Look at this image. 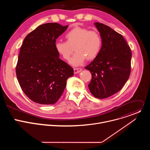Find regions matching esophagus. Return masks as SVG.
<instances>
[{
	"label": "esophagus",
	"mask_w": 150,
	"mask_h": 150,
	"mask_svg": "<svg viewBox=\"0 0 150 150\" xmlns=\"http://www.w3.org/2000/svg\"><path fill=\"white\" fill-rule=\"evenodd\" d=\"M82 70V69L81 68H74V74H78V73H79L80 72H81Z\"/></svg>",
	"instance_id": "esophagus-1"
}]
</instances>
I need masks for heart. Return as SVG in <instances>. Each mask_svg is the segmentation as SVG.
Instances as JSON below:
<instances>
[{"label": "heart", "instance_id": "obj_1", "mask_svg": "<svg viewBox=\"0 0 150 150\" xmlns=\"http://www.w3.org/2000/svg\"><path fill=\"white\" fill-rule=\"evenodd\" d=\"M66 41H56L54 48L56 52L65 60H69L73 52H76L69 63L74 67L83 63L86 59L93 60L98 55L102 47V38L98 32L86 28L76 27L68 31Z\"/></svg>", "mask_w": 150, "mask_h": 150}]
</instances>
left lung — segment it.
Returning <instances> with one entry per match:
<instances>
[{
    "instance_id": "left-lung-1",
    "label": "left lung",
    "mask_w": 150,
    "mask_h": 150,
    "mask_svg": "<svg viewBox=\"0 0 150 150\" xmlns=\"http://www.w3.org/2000/svg\"><path fill=\"white\" fill-rule=\"evenodd\" d=\"M94 25L101 37L102 47L85 68L92 75L88 84L91 93L97 98H105L119 91L129 78L132 52L121 34L103 24Z\"/></svg>"
}]
</instances>
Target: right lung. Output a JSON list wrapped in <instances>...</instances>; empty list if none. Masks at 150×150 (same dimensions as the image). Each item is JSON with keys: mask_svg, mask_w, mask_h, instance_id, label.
<instances>
[{"mask_svg": "<svg viewBox=\"0 0 150 150\" xmlns=\"http://www.w3.org/2000/svg\"><path fill=\"white\" fill-rule=\"evenodd\" d=\"M68 27L56 23L38 26L24 38L16 74L20 86L33 101L50 105L57 101L74 75L72 67L59 59L54 44Z\"/></svg>", "mask_w": 150, "mask_h": 150, "instance_id": "1", "label": "right lung"}]
</instances>
